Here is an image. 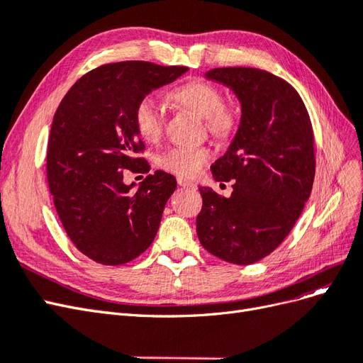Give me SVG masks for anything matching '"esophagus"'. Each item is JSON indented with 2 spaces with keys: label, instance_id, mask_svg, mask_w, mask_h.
I'll return each mask as SVG.
<instances>
[{
  "label": "esophagus",
  "instance_id": "1",
  "mask_svg": "<svg viewBox=\"0 0 363 363\" xmlns=\"http://www.w3.org/2000/svg\"><path fill=\"white\" fill-rule=\"evenodd\" d=\"M177 183H179L180 186H183V188H195V184H194L192 182L186 180V179H183V177H177Z\"/></svg>",
  "mask_w": 363,
  "mask_h": 363
}]
</instances>
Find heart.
Returning a JSON list of instances; mask_svg holds the SVG:
<instances>
[{"label":"heart","instance_id":"b5f03b06","mask_svg":"<svg viewBox=\"0 0 363 363\" xmlns=\"http://www.w3.org/2000/svg\"><path fill=\"white\" fill-rule=\"evenodd\" d=\"M171 98L204 118L206 128L218 139H228L238 130L240 113L232 103L224 101L223 92L212 83L194 80L184 83L171 92ZM135 127L139 136L148 142H156L163 133L164 115L155 96H144L136 104L133 113ZM208 147H172L157 157V164L179 177H194L212 159Z\"/></svg>","mask_w":363,"mask_h":363}]
</instances>
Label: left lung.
<instances>
[{
	"instance_id": "obj_1",
	"label": "left lung",
	"mask_w": 363,
	"mask_h": 363,
	"mask_svg": "<svg viewBox=\"0 0 363 363\" xmlns=\"http://www.w3.org/2000/svg\"><path fill=\"white\" fill-rule=\"evenodd\" d=\"M206 77L232 87L242 116L232 145L211 167L216 182L235 180L232 196L199 188L196 235L211 255L250 265L283 242L311 196L313 128L300 94L277 75L235 67Z\"/></svg>"
}]
</instances>
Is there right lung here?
Masks as SVG:
<instances>
[{"mask_svg": "<svg viewBox=\"0 0 363 363\" xmlns=\"http://www.w3.org/2000/svg\"><path fill=\"white\" fill-rule=\"evenodd\" d=\"M186 71L140 60L101 65L72 84L54 113L48 188L65 232L96 263L124 265L155 240L177 182L156 171L136 192L124 184L125 169L150 171L133 113L142 98Z\"/></svg>", "mask_w": 363, "mask_h": 363, "instance_id": "1", "label": "right lung"}]
</instances>
